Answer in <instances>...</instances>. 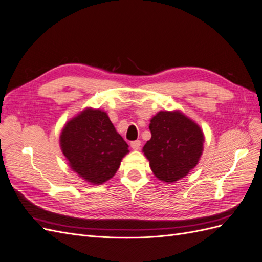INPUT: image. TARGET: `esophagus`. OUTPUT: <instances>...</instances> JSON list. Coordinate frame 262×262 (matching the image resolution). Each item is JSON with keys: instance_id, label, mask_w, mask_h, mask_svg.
Masks as SVG:
<instances>
[{"instance_id": "1", "label": "esophagus", "mask_w": 262, "mask_h": 262, "mask_svg": "<svg viewBox=\"0 0 262 262\" xmlns=\"http://www.w3.org/2000/svg\"><path fill=\"white\" fill-rule=\"evenodd\" d=\"M130 145H131V147H132V149L137 150V149H139V148L141 147V141H140V140H137V141H132Z\"/></svg>"}]
</instances>
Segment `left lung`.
<instances>
[{
	"label": "left lung",
	"mask_w": 262,
	"mask_h": 262,
	"mask_svg": "<svg viewBox=\"0 0 262 262\" xmlns=\"http://www.w3.org/2000/svg\"><path fill=\"white\" fill-rule=\"evenodd\" d=\"M152 138L142 152L154 176L173 184L186 177L199 163L204 134L200 125L180 110L158 112L150 119Z\"/></svg>",
	"instance_id": "left-lung-1"
}]
</instances>
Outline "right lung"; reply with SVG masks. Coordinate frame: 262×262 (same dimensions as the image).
<instances>
[{
    "instance_id": "add662e5",
    "label": "right lung",
    "mask_w": 262,
    "mask_h": 262,
    "mask_svg": "<svg viewBox=\"0 0 262 262\" xmlns=\"http://www.w3.org/2000/svg\"><path fill=\"white\" fill-rule=\"evenodd\" d=\"M60 147L70 168L92 185L113 178L129 145L106 112L87 107L64 124Z\"/></svg>"
}]
</instances>
